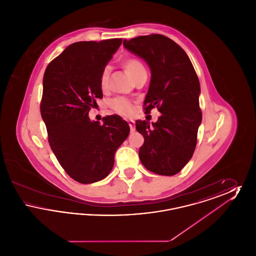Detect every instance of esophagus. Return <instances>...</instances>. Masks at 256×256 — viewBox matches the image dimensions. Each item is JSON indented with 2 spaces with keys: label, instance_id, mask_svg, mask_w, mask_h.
I'll use <instances>...</instances> for the list:
<instances>
[{
  "label": "esophagus",
  "instance_id": "34e87169",
  "mask_svg": "<svg viewBox=\"0 0 256 256\" xmlns=\"http://www.w3.org/2000/svg\"><path fill=\"white\" fill-rule=\"evenodd\" d=\"M128 124H130V132H132L135 130V122H134V120H128Z\"/></svg>",
  "mask_w": 256,
  "mask_h": 256
}]
</instances>
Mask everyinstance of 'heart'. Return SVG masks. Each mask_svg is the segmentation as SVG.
Wrapping results in <instances>:
<instances>
[{
  "instance_id": "1",
  "label": "heart",
  "mask_w": 256,
  "mask_h": 256,
  "mask_svg": "<svg viewBox=\"0 0 256 256\" xmlns=\"http://www.w3.org/2000/svg\"><path fill=\"white\" fill-rule=\"evenodd\" d=\"M122 67L132 80L135 78L137 74L146 71L143 63L135 58H126L122 61ZM108 78H110L108 68H104L100 76V86L102 90H104L108 87ZM110 106L114 111H116L117 113L121 114L122 116H130L134 113V104L126 98H116L112 100V102H110Z\"/></svg>"
}]
</instances>
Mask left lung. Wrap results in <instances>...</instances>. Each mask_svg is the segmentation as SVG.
I'll use <instances>...</instances> for the list:
<instances>
[{"label": "left lung", "mask_w": 256, "mask_h": 256, "mask_svg": "<svg viewBox=\"0 0 256 256\" xmlns=\"http://www.w3.org/2000/svg\"><path fill=\"white\" fill-rule=\"evenodd\" d=\"M124 47L146 61L150 82L144 100L145 113L158 108L156 122L137 120L144 137L139 158L145 168L161 176H174L192 158L202 122L200 86L184 50L168 37L150 34L124 39Z\"/></svg>", "instance_id": "obj_1"}]
</instances>
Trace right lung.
Here are the masks:
<instances>
[{"mask_svg": "<svg viewBox=\"0 0 256 256\" xmlns=\"http://www.w3.org/2000/svg\"><path fill=\"white\" fill-rule=\"evenodd\" d=\"M121 38L76 42L50 63L43 78L41 116L50 146L76 182H96L110 174L117 148L130 134L118 115L91 121L90 108L102 98L100 76L122 44Z\"/></svg>", "mask_w": 256, "mask_h": 256, "instance_id": "1", "label": "right lung"}]
</instances>
